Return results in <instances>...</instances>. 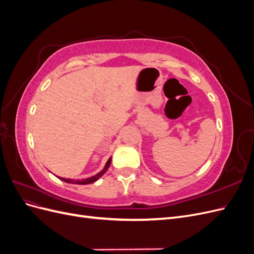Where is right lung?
Wrapping results in <instances>:
<instances>
[{"label":"right lung","mask_w":254,"mask_h":254,"mask_svg":"<svg viewBox=\"0 0 254 254\" xmlns=\"http://www.w3.org/2000/svg\"><path fill=\"white\" fill-rule=\"evenodd\" d=\"M110 163H111V158H109V160L107 161V163L105 165V167L103 168V171L99 172L98 174H96L95 176H92V177H89V178H86V179H81V180H74V179H66V178H63V177H58V178L60 180H63L66 183H73V184H90V183H93L95 182L96 180H98L101 177L106 173V171L108 170L109 166H110Z\"/></svg>","instance_id":"add662e5"}]
</instances>
